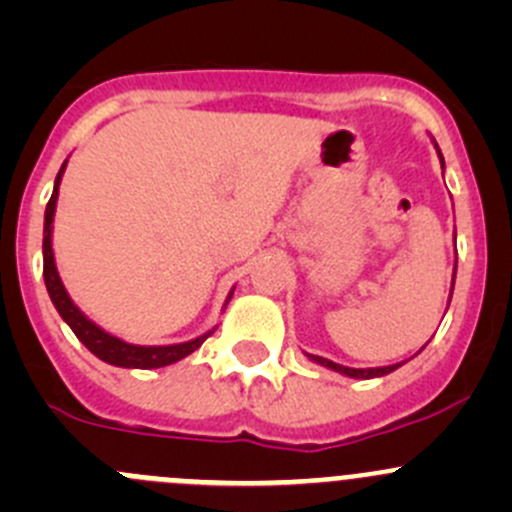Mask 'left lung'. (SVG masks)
Listing matches in <instances>:
<instances>
[{
	"label": "left lung",
	"instance_id": "obj_1",
	"mask_svg": "<svg viewBox=\"0 0 512 512\" xmlns=\"http://www.w3.org/2000/svg\"><path fill=\"white\" fill-rule=\"evenodd\" d=\"M433 146H436L438 158H441V168H446V163H443V156H441V148H438L436 141H433ZM453 240H456V235H453ZM453 282H456V267H453ZM451 294H453V287H451ZM451 294H448V304H451ZM423 347H426V344H423ZM421 349H418V352H421ZM307 359L314 361V364H319V366H327V369L337 371V374L349 376V379H376V376H386V374H391V371L399 369L401 364H406V361H399V364L374 366V369H352V366H342V364H337V361H329V359H324V356H317V354H307Z\"/></svg>",
	"mask_w": 512,
	"mask_h": 512
}]
</instances>
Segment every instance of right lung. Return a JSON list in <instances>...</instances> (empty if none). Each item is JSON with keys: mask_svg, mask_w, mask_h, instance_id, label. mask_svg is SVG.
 <instances>
[{"mask_svg": "<svg viewBox=\"0 0 512 512\" xmlns=\"http://www.w3.org/2000/svg\"><path fill=\"white\" fill-rule=\"evenodd\" d=\"M69 158L64 160L61 165L59 175L54 180V193H51L49 205H46V213H44V245H41V252H44V282H46V292H49L51 302H54L56 312L61 314L66 324L71 327V332L79 337V342L89 349L91 354H96L98 359L106 361L111 366H121V369H160V366H168L175 364V361L185 359L188 354H193L195 349L203 347L205 339L215 332L208 329L205 334L200 337L190 339V342H180V344H160V347H146V344H131V342H123L121 337L116 334L106 332L103 327H98L94 319L86 317L79 307L74 304L71 294L66 292L64 282H61L59 270H56V260H54V247H51V237H54V215H56V200H59V185L61 178H64V170ZM232 292L235 287L230 289L227 294L225 304H223V312L227 307V302L232 299Z\"/></svg>", "mask_w": 512, "mask_h": 512, "instance_id": "obj_1", "label": "right lung"}]
</instances>
